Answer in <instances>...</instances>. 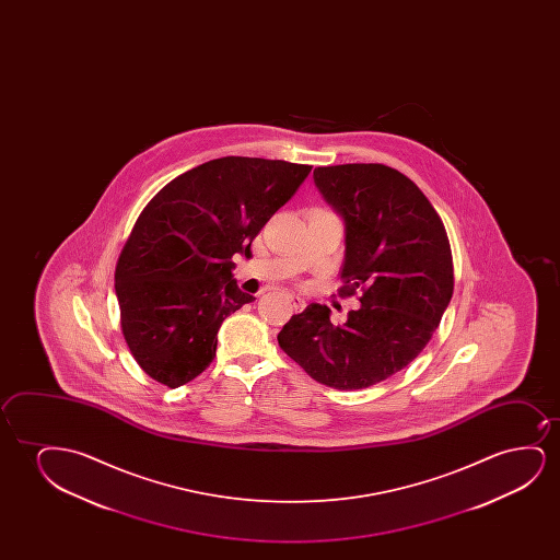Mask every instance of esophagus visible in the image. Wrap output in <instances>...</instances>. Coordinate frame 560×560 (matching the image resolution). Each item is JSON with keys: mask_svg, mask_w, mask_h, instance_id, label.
<instances>
[{"mask_svg": "<svg viewBox=\"0 0 560 560\" xmlns=\"http://www.w3.org/2000/svg\"><path fill=\"white\" fill-rule=\"evenodd\" d=\"M287 299L291 302V306L294 307V312H302L306 307V300L300 299L299 294H289Z\"/></svg>", "mask_w": 560, "mask_h": 560, "instance_id": "1", "label": "esophagus"}]
</instances>
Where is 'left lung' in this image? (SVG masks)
Wrapping results in <instances>:
<instances>
[{
    "label": "left lung",
    "instance_id": "8db88e82",
    "mask_svg": "<svg viewBox=\"0 0 560 560\" xmlns=\"http://www.w3.org/2000/svg\"><path fill=\"white\" fill-rule=\"evenodd\" d=\"M315 185L346 223L340 299L360 291L345 325L310 304L277 335L317 383L360 390L409 365L429 345L453 294L450 238L421 189L384 164L314 170Z\"/></svg>",
    "mask_w": 560,
    "mask_h": 560
}]
</instances>
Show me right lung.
<instances>
[{"instance_id":"1","label":"right lung","mask_w":560,"mask_h":560,"mask_svg":"<svg viewBox=\"0 0 560 560\" xmlns=\"http://www.w3.org/2000/svg\"><path fill=\"white\" fill-rule=\"evenodd\" d=\"M312 166L223 156L185 172L149 200L118 256L120 327L133 360L177 388L214 361L218 329L253 296L233 256L296 192Z\"/></svg>"}]
</instances>
